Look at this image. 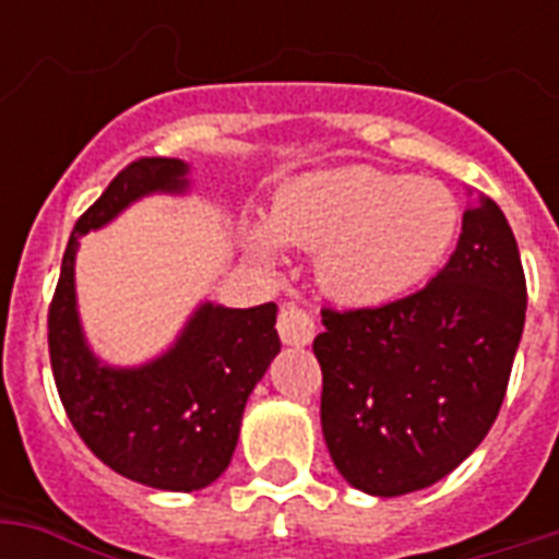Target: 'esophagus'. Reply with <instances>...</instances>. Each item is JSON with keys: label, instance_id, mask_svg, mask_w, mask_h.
Listing matches in <instances>:
<instances>
[{"label": "esophagus", "instance_id": "obj_1", "mask_svg": "<svg viewBox=\"0 0 559 559\" xmlns=\"http://www.w3.org/2000/svg\"><path fill=\"white\" fill-rule=\"evenodd\" d=\"M278 336L287 345H310L316 336V322L313 316L301 310L298 305L287 301V305H281L278 310Z\"/></svg>", "mask_w": 559, "mask_h": 559}]
</instances>
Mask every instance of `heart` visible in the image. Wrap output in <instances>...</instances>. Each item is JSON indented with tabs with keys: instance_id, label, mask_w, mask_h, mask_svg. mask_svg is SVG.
Returning <instances> with one entry per match:
<instances>
[{
	"instance_id": "1",
	"label": "heart",
	"mask_w": 559,
	"mask_h": 559,
	"mask_svg": "<svg viewBox=\"0 0 559 559\" xmlns=\"http://www.w3.org/2000/svg\"><path fill=\"white\" fill-rule=\"evenodd\" d=\"M459 231V202L441 182L371 165L319 170L275 197L272 226L252 228L266 258L281 243L319 249V281L345 305H385L443 261Z\"/></svg>"
}]
</instances>
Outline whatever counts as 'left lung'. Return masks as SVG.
Instances as JSON below:
<instances>
[{
    "mask_svg": "<svg viewBox=\"0 0 559 559\" xmlns=\"http://www.w3.org/2000/svg\"><path fill=\"white\" fill-rule=\"evenodd\" d=\"M525 296L516 237L481 197L424 289L380 307H324L313 342L322 432L348 485L415 493L485 441L511 380Z\"/></svg>",
    "mask_w": 559,
    "mask_h": 559,
    "instance_id": "8db88e82",
    "label": "left lung"
}]
</instances>
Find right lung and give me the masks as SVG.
Masks as SVG:
<instances>
[{
	"mask_svg": "<svg viewBox=\"0 0 559 559\" xmlns=\"http://www.w3.org/2000/svg\"><path fill=\"white\" fill-rule=\"evenodd\" d=\"M188 165L130 162L74 223L48 307V357L57 394L83 443L109 469L156 490L191 493L228 467L246 400L281 350L278 307L202 305L177 345L142 368L100 366L74 307V252L92 228L144 193L186 191Z\"/></svg>",
	"mask_w": 559,
	"mask_h": 559,
	"instance_id": "obj_1",
	"label": "right lung"
}]
</instances>
